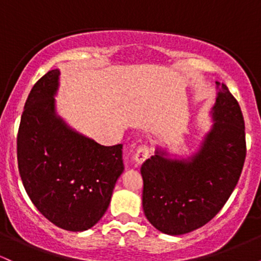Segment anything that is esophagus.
Instances as JSON below:
<instances>
[{
	"mask_svg": "<svg viewBox=\"0 0 261 261\" xmlns=\"http://www.w3.org/2000/svg\"><path fill=\"white\" fill-rule=\"evenodd\" d=\"M149 152H151V151H149L148 146H146V145L141 146V147L137 148L136 153H135V155H134V160L136 161L137 164H142L143 162H145L148 158Z\"/></svg>",
	"mask_w": 261,
	"mask_h": 261,
	"instance_id": "34e87169",
	"label": "esophagus"
}]
</instances>
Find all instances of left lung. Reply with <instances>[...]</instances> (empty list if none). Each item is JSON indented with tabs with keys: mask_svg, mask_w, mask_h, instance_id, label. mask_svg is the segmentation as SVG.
Segmentation results:
<instances>
[{
	"mask_svg": "<svg viewBox=\"0 0 261 261\" xmlns=\"http://www.w3.org/2000/svg\"><path fill=\"white\" fill-rule=\"evenodd\" d=\"M212 118L215 124L193 157L170 160L155 151L141 167L143 212L166 234H185L211 221L239 180L247 154L244 118L223 83Z\"/></svg>",
	"mask_w": 261,
	"mask_h": 261,
	"instance_id": "1",
	"label": "left lung"
}]
</instances>
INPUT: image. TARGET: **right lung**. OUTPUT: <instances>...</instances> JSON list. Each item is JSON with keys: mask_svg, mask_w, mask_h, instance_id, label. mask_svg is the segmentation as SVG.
<instances>
[{"mask_svg": "<svg viewBox=\"0 0 261 261\" xmlns=\"http://www.w3.org/2000/svg\"><path fill=\"white\" fill-rule=\"evenodd\" d=\"M59 70L49 71L27 98L17 135L20 179L29 199L50 222L81 232L106 214L124 172L122 145L101 146L56 116Z\"/></svg>", "mask_w": 261, "mask_h": 261, "instance_id": "add662e5", "label": "right lung"}]
</instances>
